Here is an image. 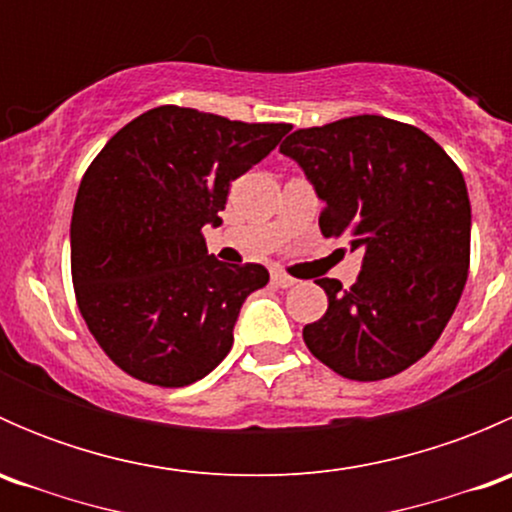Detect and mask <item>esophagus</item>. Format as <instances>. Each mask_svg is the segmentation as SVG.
<instances>
[{
    "label": "esophagus",
    "mask_w": 512,
    "mask_h": 512,
    "mask_svg": "<svg viewBox=\"0 0 512 512\" xmlns=\"http://www.w3.org/2000/svg\"><path fill=\"white\" fill-rule=\"evenodd\" d=\"M294 277H289V275H285V272H280V270H275L272 272V285L275 287H282V289H287V287H292L294 285Z\"/></svg>",
    "instance_id": "34e87169"
}]
</instances>
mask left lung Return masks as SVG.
Masks as SVG:
<instances>
[{"instance_id":"obj_1","label":"left lung","mask_w":512,"mask_h":512,"mask_svg":"<svg viewBox=\"0 0 512 512\" xmlns=\"http://www.w3.org/2000/svg\"><path fill=\"white\" fill-rule=\"evenodd\" d=\"M280 153L302 165L324 210V237L364 250L349 289L322 277L329 307L302 337L352 381L416 364L456 312L471 265V200L461 168L421 128L352 116L299 128Z\"/></svg>"}]
</instances>
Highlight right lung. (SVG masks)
Segmentation results:
<instances>
[{
  "label": "right lung",
  "mask_w": 512,
  "mask_h": 512,
  "mask_svg": "<svg viewBox=\"0 0 512 512\" xmlns=\"http://www.w3.org/2000/svg\"><path fill=\"white\" fill-rule=\"evenodd\" d=\"M289 128L158 106L91 160L71 215V280L86 327L128 376L178 389L230 352L242 302L270 272L215 260L203 227L223 223L232 180Z\"/></svg>",
  "instance_id": "obj_1"
}]
</instances>
